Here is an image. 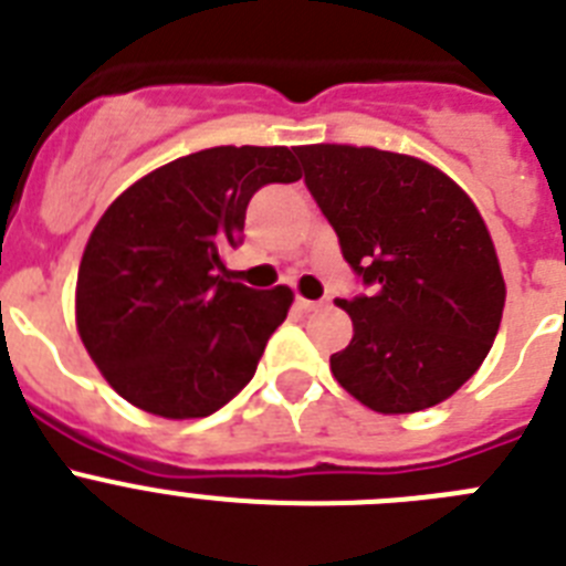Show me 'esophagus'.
Returning a JSON list of instances; mask_svg holds the SVG:
<instances>
[{"instance_id":"1","label":"esophagus","mask_w":566,"mask_h":566,"mask_svg":"<svg viewBox=\"0 0 566 566\" xmlns=\"http://www.w3.org/2000/svg\"><path fill=\"white\" fill-rule=\"evenodd\" d=\"M327 304H329V298H302V295L295 298V307L304 310V313H315V310L327 307Z\"/></svg>"}]
</instances>
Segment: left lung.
I'll return each mask as SVG.
<instances>
[{"label": "left lung", "instance_id": "obj_1", "mask_svg": "<svg viewBox=\"0 0 566 566\" xmlns=\"http://www.w3.org/2000/svg\"><path fill=\"white\" fill-rule=\"evenodd\" d=\"M304 182L366 293L335 380L380 415L442 403L496 338L505 279L471 197L429 163L369 146H298Z\"/></svg>", "mask_w": 566, "mask_h": 566}]
</instances>
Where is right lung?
Masks as SVG:
<instances>
[{
  "mask_svg": "<svg viewBox=\"0 0 566 566\" xmlns=\"http://www.w3.org/2000/svg\"><path fill=\"white\" fill-rule=\"evenodd\" d=\"M287 146H213L140 177L84 248L75 321L124 400L169 420L208 417L251 384L287 318L290 287L222 279L251 197L302 177Z\"/></svg>",
  "mask_w": 566,
  "mask_h": 566,
  "instance_id": "1",
  "label": "right lung"
}]
</instances>
